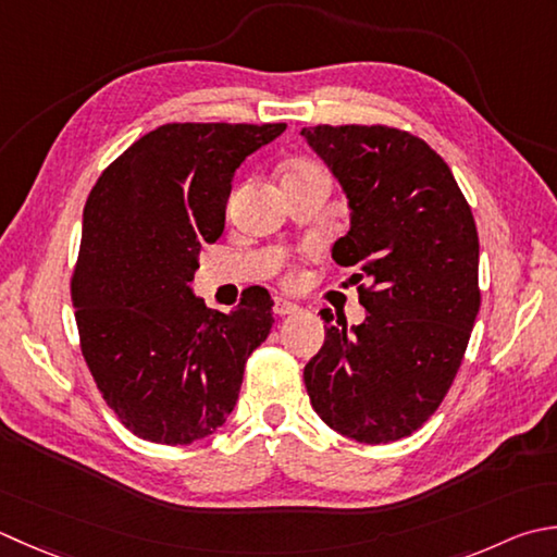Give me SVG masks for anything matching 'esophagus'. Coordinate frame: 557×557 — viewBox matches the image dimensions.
<instances>
[{"instance_id": "34e87169", "label": "esophagus", "mask_w": 557, "mask_h": 557, "mask_svg": "<svg viewBox=\"0 0 557 557\" xmlns=\"http://www.w3.org/2000/svg\"><path fill=\"white\" fill-rule=\"evenodd\" d=\"M275 313L277 315H289V313H297L299 311V307L297 304H292V301H287V299H275Z\"/></svg>"}]
</instances>
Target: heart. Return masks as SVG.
<instances>
[{
	"label": "heart",
	"instance_id": "obj_1",
	"mask_svg": "<svg viewBox=\"0 0 557 557\" xmlns=\"http://www.w3.org/2000/svg\"><path fill=\"white\" fill-rule=\"evenodd\" d=\"M315 169H321V166H315L313 161H307V159H299V161L289 163V173H304V171H315Z\"/></svg>",
	"mask_w": 557,
	"mask_h": 557
}]
</instances>
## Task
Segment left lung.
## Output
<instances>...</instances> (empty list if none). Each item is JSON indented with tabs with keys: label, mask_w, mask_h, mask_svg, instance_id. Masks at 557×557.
Listing matches in <instances>:
<instances>
[{
	"label": "left lung",
	"mask_w": 557,
	"mask_h": 557,
	"mask_svg": "<svg viewBox=\"0 0 557 557\" xmlns=\"http://www.w3.org/2000/svg\"><path fill=\"white\" fill-rule=\"evenodd\" d=\"M301 135L347 195L350 232L333 258L357 268L350 282L367 309L364 323L325 329L304 384L335 432L396 442L440 408L481 309L473 212L446 161L406 129L315 125Z\"/></svg>",
	"instance_id": "left-lung-1"
}]
</instances>
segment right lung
I'll list each match as a JSON object with an SVG mask.
<instances>
[{
	"label": "right lung",
	"mask_w": 557,
	"mask_h": 557,
	"mask_svg": "<svg viewBox=\"0 0 557 557\" xmlns=\"http://www.w3.org/2000/svg\"><path fill=\"white\" fill-rule=\"evenodd\" d=\"M285 127L161 125L89 193L72 272L79 345L103 400L141 440L178 446L222 428L275 323L263 287L222 313L190 282L202 244L224 232L234 171Z\"/></svg>",
	"instance_id": "right-lung-1"
}]
</instances>
